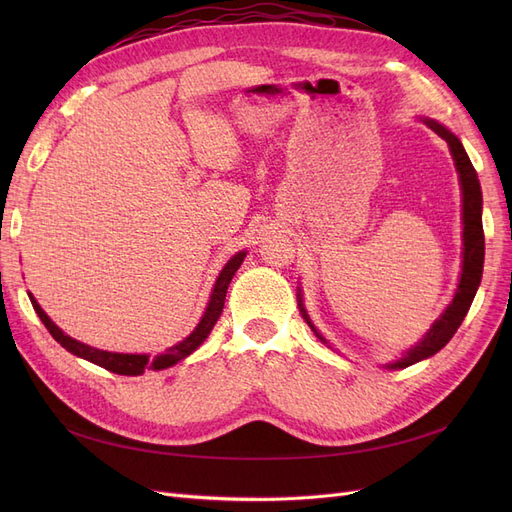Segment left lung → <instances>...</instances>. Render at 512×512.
Returning <instances> with one entry per match:
<instances>
[{"label":"left lung","mask_w":512,"mask_h":512,"mask_svg":"<svg viewBox=\"0 0 512 512\" xmlns=\"http://www.w3.org/2000/svg\"><path fill=\"white\" fill-rule=\"evenodd\" d=\"M427 128H431L440 138L448 143V149H451V156L457 168L459 175V185H461V222H463V260H461V275H459V284L455 290L453 301L448 303V307L442 312V316L431 324L429 331L423 335V339L418 344H414L399 361L389 363L386 369H404L410 367L418 361H425L429 356L440 352L451 337L457 333L459 324L466 318L468 309L474 301V294L480 286V277H483V262H485V232H483V192H480V181L476 170L468 158L466 149H463L459 138L444 128L442 123L436 119H427L421 117ZM299 297V309L309 324V329L316 333L322 344H329L327 339L322 337V333L314 327V322L309 320L307 309L303 305L301 292H297Z\"/></svg>","instance_id":"8db88e82"}]
</instances>
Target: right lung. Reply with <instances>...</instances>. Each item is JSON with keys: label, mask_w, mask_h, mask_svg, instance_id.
Listing matches in <instances>:
<instances>
[{"label": "right lung", "mask_w": 512, "mask_h": 512, "mask_svg": "<svg viewBox=\"0 0 512 512\" xmlns=\"http://www.w3.org/2000/svg\"><path fill=\"white\" fill-rule=\"evenodd\" d=\"M247 252H237L235 256H232L224 269L220 271L218 280H215L213 284V290H211V297H209V303H207V309L203 318H200V322L194 327V331L181 339L179 344L170 346L166 352L162 354H123V352H108V350H98V348H91L83 342H76V339H72L70 335H66L64 331H61L57 324L44 314V309L38 305V301L34 299V294H29V299H32V305L36 309V314L40 316L42 324L46 329H49V333L53 335L55 342H59L61 346H64L68 352L81 356V359L94 363V365H100L108 371H113V374H121V376H141L145 369H166V367H173L175 363L183 361L185 356H190L200 344L205 342V339L209 337L211 329L215 327V322H218L222 309H224V299H226V290H228V284L232 282V275L237 273V269L243 265Z\"/></svg>", "instance_id": "1"}]
</instances>
